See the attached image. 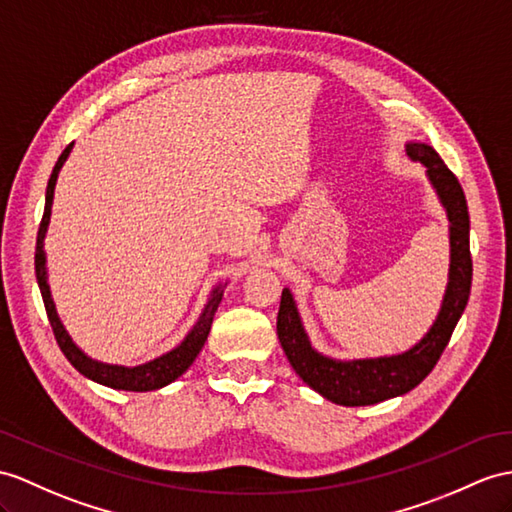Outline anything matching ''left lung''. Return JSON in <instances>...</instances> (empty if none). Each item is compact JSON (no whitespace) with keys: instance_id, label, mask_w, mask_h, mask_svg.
<instances>
[{"instance_id":"8db88e82","label":"left lung","mask_w":512,"mask_h":512,"mask_svg":"<svg viewBox=\"0 0 512 512\" xmlns=\"http://www.w3.org/2000/svg\"><path fill=\"white\" fill-rule=\"evenodd\" d=\"M406 154L426 167L428 182L450 221V273H447L445 295L439 315L421 341L393 356L354 360L326 356L310 343L293 293L289 289L282 291L278 339L286 358L310 389L341 406H369L413 391L441 358L469 299L473 269L469 254V210L463 186L428 143L410 141L406 143Z\"/></svg>"}]
</instances>
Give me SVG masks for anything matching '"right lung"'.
<instances>
[{
    "instance_id": "right-lung-1",
    "label": "right lung",
    "mask_w": 512,
    "mask_h": 512,
    "mask_svg": "<svg viewBox=\"0 0 512 512\" xmlns=\"http://www.w3.org/2000/svg\"><path fill=\"white\" fill-rule=\"evenodd\" d=\"M73 149V143L67 145L65 152L60 154L56 167L52 171V176H49L47 182V193H45V213H43V221H41V228H39V236H36V254H34V269H36V282H39V289L43 295V304L47 310V317L49 323H52V330L56 341L60 345L62 354L67 356L69 363L76 367L84 378H89L97 384H104L110 386V389H119V391H136V393H143V391H156L162 389V386L171 384L173 380H178L182 373L193 365V360L197 358V354L202 352V347L208 339V332L210 326H213V319L217 308L221 304V297H223V289H226V284H217L213 293H210L208 302L202 310V315H199L195 326L189 330V334L184 336V341L173 347L171 352L162 354L154 360H149V363L143 365H136V367H123V365H108V363H99V360L86 356L80 347L73 343V339L69 336V332L62 326V321L56 313V304L52 299V291H49V282H47V256H45V234H47V226H49V217H52V204H54V189H56V180H58V173L65 165V160L69 158Z\"/></svg>"
}]
</instances>
